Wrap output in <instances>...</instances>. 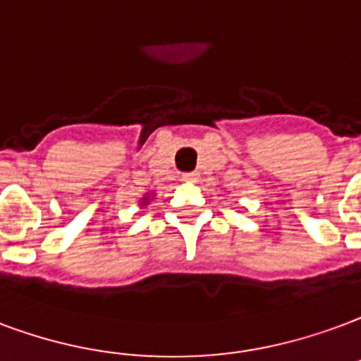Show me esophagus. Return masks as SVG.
<instances>
[{"instance_id": "34e87169", "label": "esophagus", "mask_w": 361, "mask_h": 361, "mask_svg": "<svg viewBox=\"0 0 361 361\" xmlns=\"http://www.w3.org/2000/svg\"><path fill=\"white\" fill-rule=\"evenodd\" d=\"M181 180H183V181H191V183H193V181L199 180V173H197V172L183 173V176H181Z\"/></svg>"}]
</instances>
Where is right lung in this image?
Here are the masks:
<instances>
[{
    "instance_id": "obj_1",
    "label": "right lung",
    "mask_w": 361,
    "mask_h": 361,
    "mask_svg": "<svg viewBox=\"0 0 361 361\" xmlns=\"http://www.w3.org/2000/svg\"><path fill=\"white\" fill-rule=\"evenodd\" d=\"M147 202H149V195H147V197H143V202H141V204H147Z\"/></svg>"
}]
</instances>
